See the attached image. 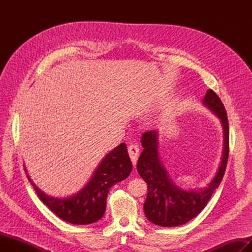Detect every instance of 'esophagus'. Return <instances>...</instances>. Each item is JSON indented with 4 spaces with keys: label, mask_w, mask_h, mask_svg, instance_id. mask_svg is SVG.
I'll use <instances>...</instances> for the list:
<instances>
[{
    "label": "esophagus",
    "mask_w": 252,
    "mask_h": 252,
    "mask_svg": "<svg viewBox=\"0 0 252 252\" xmlns=\"http://www.w3.org/2000/svg\"><path fill=\"white\" fill-rule=\"evenodd\" d=\"M128 155L131 158V162L133 164V166H135L136 164V159H138V157L140 155V148L138 145H130V146L128 147Z\"/></svg>",
    "instance_id": "1"
}]
</instances>
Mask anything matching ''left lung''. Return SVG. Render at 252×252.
<instances>
[{
  "mask_svg": "<svg viewBox=\"0 0 252 252\" xmlns=\"http://www.w3.org/2000/svg\"><path fill=\"white\" fill-rule=\"evenodd\" d=\"M203 101L222 121L225 139L222 162L207 188L187 191L175 186L159 162L157 131H146L142 135L144 150L139 158L136 169L147 184V197L144 203L145 216L156 225L179 226L195 218L207 205L224 177L229 156V125L226 109L218 94L211 89L207 90Z\"/></svg>",
  "mask_w": 252,
  "mask_h": 252,
  "instance_id": "obj_1",
  "label": "left lung"
}]
</instances>
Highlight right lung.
Wrapping results in <instances>:
<instances>
[{"instance_id":"1","label":"right lung","mask_w":252,"mask_h":252,"mask_svg":"<svg viewBox=\"0 0 252 252\" xmlns=\"http://www.w3.org/2000/svg\"><path fill=\"white\" fill-rule=\"evenodd\" d=\"M132 169L125 143L104 158L94 171L93 178L81 191L67 199L46 195L27 178L40 200L65 222L75 225H87L100 220L106 209V199L109 189L118 182L125 180Z\"/></svg>"}]
</instances>
